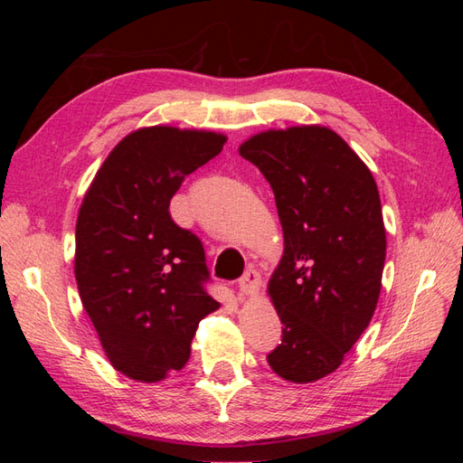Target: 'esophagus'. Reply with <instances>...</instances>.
I'll return each instance as SVG.
<instances>
[{"instance_id":"1","label":"esophagus","mask_w":463,"mask_h":463,"mask_svg":"<svg viewBox=\"0 0 463 463\" xmlns=\"http://www.w3.org/2000/svg\"><path fill=\"white\" fill-rule=\"evenodd\" d=\"M240 293L245 298H253L260 289V276L257 270H247L240 279Z\"/></svg>"}]
</instances>
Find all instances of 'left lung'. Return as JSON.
<instances>
[{
    "instance_id": "left-lung-1",
    "label": "left lung",
    "mask_w": 463,
    "mask_h": 463,
    "mask_svg": "<svg viewBox=\"0 0 463 463\" xmlns=\"http://www.w3.org/2000/svg\"><path fill=\"white\" fill-rule=\"evenodd\" d=\"M240 154L270 184L284 230L269 282L282 344L266 359L286 381L313 383L342 365L381 296L386 232L374 177L320 125L259 133Z\"/></svg>"
}]
</instances>
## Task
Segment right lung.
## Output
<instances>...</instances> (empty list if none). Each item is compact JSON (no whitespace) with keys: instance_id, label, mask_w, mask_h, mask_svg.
<instances>
[{"instance_id":"1","label":"right lung","mask_w":463,"mask_h":463,"mask_svg":"<svg viewBox=\"0 0 463 463\" xmlns=\"http://www.w3.org/2000/svg\"><path fill=\"white\" fill-rule=\"evenodd\" d=\"M210 131L145 128L109 152L75 232L79 296L114 369L156 383L184 369L199 322L220 303L203 243L170 216L184 179L222 152Z\"/></svg>"}]
</instances>
